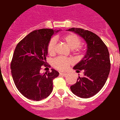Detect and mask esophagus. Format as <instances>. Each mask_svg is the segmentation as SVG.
Returning <instances> with one entry per match:
<instances>
[{"label":"esophagus","mask_w":120,"mask_h":120,"mask_svg":"<svg viewBox=\"0 0 120 120\" xmlns=\"http://www.w3.org/2000/svg\"><path fill=\"white\" fill-rule=\"evenodd\" d=\"M60 74L61 75L64 76H66L68 75V73H64V72H62V73H60Z\"/></svg>","instance_id":"esophagus-1"}]
</instances>
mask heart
<instances>
[{"label":"heart","mask_w":120,"mask_h":120,"mask_svg":"<svg viewBox=\"0 0 120 120\" xmlns=\"http://www.w3.org/2000/svg\"><path fill=\"white\" fill-rule=\"evenodd\" d=\"M62 38L68 44L69 48L75 51H77L79 49V47L80 46L81 40L80 38L76 34L73 33L65 34L62 37ZM56 43V41L55 38H52L49 40L47 45V52L49 53V55H52L54 54ZM72 62L73 61L70 58L58 57L54 60L53 65L58 69L64 70L70 65Z\"/></svg>","instance_id":"1"}]
</instances>
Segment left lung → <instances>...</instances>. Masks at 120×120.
Listing matches in <instances>:
<instances>
[{"label":"left lung","mask_w":120,"mask_h":120,"mask_svg":"<svg viewBox=\"0 0 120 120\" xmlns=\"http://www.w3.org/2000/svg\"><path fill=\"white\" fill-rule=\"evenodd\" d=\"M82 37L87 44L83 58L75 65L76 72L83 70V76H78L76 83L71 86L72 93L78 97H92L101 89L108 78L111 63L108 49L100 37L93 32L81 28H71Z\"/></svg>","instance_id":"1"}]
</instances>
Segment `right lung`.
<instances>
[{
  "instance_id": "1",
  "label": "right lung",
  "mask_w": 120,
  "mask_h": 120,
  "mask_svg": "<svg viewBox=\"0 0 120 120\" xmlns=\"http://www.w3.org/2000/svg\"><path fill=\"white\" fill-rule=\"evenodd\" d=\"M60 31L35 30L17 44L11 64L12 77L18 90L26 98L40 101L52 92V80L59 73L54 69L43 74L40 71L46 63L48 43L52 35Z\"/></svg>"
}]
</instances>
